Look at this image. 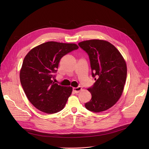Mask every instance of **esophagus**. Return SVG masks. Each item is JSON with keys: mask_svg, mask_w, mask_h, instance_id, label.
I'll use <instances>...</instances> for the list:
<instances>
[{"mask_svg": "<svg viewBox=\"0 0 149 149\" xmlns=\"http://www.w3.org/2000/svg\"><path fill=\"white\" fill-rule=\"evenodd\" d=\"M82 90V88L81 86H78L77 88H73V92H74L76 93H79L80 91Z\"/></svg>", "mask_w": 149, "mask_h": 149, "instance_id": "obj_1", "label": "esophagus"}]
</instances>
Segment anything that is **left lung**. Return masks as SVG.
Instances as JSON below:
<instances>
[{
  "mask_svg": "<svg viewBox=\"0 0 149 149\" xmlns=\"http://www.w3.org/2000/svg\"><path fill=\"white\" fill-rule=\"evenodd\" d=\"M88 53L92 77L96 82L88 88L92 95L85 108L100 112L114 106L120 98L127 77L126 63L120 52L111 43L102 40H91L79 43Z\"/></svg>",
  "mask_w": 149,
  "mask_h": 149,
  "instance_id": "1",
  "label": "left lung"
}]
</instances>
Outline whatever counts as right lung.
<instances>
[{
  "instance_id": "obj_1",
  "label": "right lung",
  "mask_w": 149,
  "mask_h": 149,
  "mask_svg": "<svg viewBox=\"0 0 149 149\" xmlns=\"http://www.w3.org/2000/svg\"><path fill=\"white\" fill-rule=\"evenodd\" d=\"M76 43L49 41L33 48L25 56L20 70V80L30 102L46 113L61 111L72 92V87L53 82L61 58L77 49Z\"/></svg>"
}]
</instances>
